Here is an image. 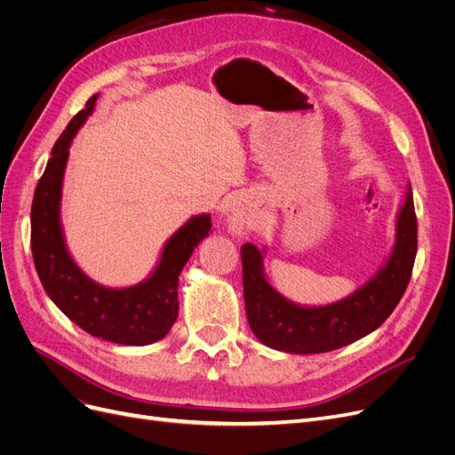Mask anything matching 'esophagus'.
<instances>
[{
	"label": "esophagus",
	"mask_w": 455,
	"mask_h": 455,
	"mask_svg": "<svg viewBox=\"0 0 455 455\" xmlns=\"http://www.w3.org/2000/svg\"><path fill=\"white\" fill-rule=\"evenodd\" d=\"M254 226H256V218L251 211V206L246 204V201H239L233 204V209L228 216V228L233 235H244L246 231L254 229Z\"/></svg>",
	"instance_id": "esophagus-1"
}]
</instances>
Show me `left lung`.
<instances>
[{
  "label": "left lung",
  "instance_id": "8db88e82",
  "mask_svg": "<svg viewBox=\"0 0 455 455\" xmlns=\"http://www.w3.org/2000/svg\"><path fill=\"white\" fill-rule=\"evenodd\" d=\"M267 246H241L246 319L264 346L283 353L334 351L379 328L401 301L418 252V220L408 184L395 220V243L385 264L349 296L326 306H301L283 296L266 277Z\"/></svg>",
  "mask_w": 455,
  "mask_h": 455
}]
</instances>
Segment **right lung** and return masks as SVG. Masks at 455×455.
<instances>
[{
    "instance_id": "obj_1",
    "label": "right lung",
    "mask_w": 455,
    "mask_h": 455,
    "mask_svg": "<svg viewBox=\"0 0 455 455\" xmlns=\"http://www.w3.org/2000/svg\"><path fill=\"white\" fill-rule=\"evenodd\" d=\"M99 94L68 123L54 144L32 203V256L45 292L68 319L94 338L121 346H149L169 334L178 316V275L196 246L209 237L211 214L191 216L163 244L161 258L144 281L127 288L99 284L72 258L60 222L64 171L77 131L92 114Z\"/></svg>"
}]
</instances>
